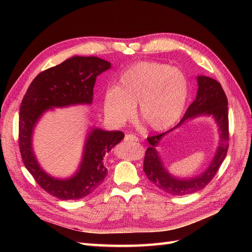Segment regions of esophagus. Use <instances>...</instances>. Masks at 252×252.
I'll return each mask as SVG.
<instances>
[{
    "mask_svg": "<svg viewBox=\"0 0 252 252\" xmlns=\"http://www.w3.org/2000/svg\"><path fill=\"white\" fill-rule=\"evenodd\" d=\"M126 142H138L139 141V139H138V136H135L134 134H126L125 135V139H124Z\"/></svg>",
    "mask_w": 252,
    "mask_h": 252,
    "instance_id": "esophagus-1",
    "label": "esophagus"
}]
</instances>
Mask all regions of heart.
I'll return each mask as SVG.
<instances>
[{
    "mask_svg": "<svg viewBox=\"0 0 252 252\" xmlns=\"http://www.w3.org/2000/svg\"><path fill=\"white\" fill-rule=\"evenodd\" d=\"M188 94L185 75L157 62H139L121 73L117 87L106 91L104 112L113 124L123 125L134 114L154 130L168 128L181 117Z\"/></svg>",
    "mask_w": 252,
    "mask_h": 252,
    "instance_id": "b5f03b06",
    "label": "heart"
}]
</instances>
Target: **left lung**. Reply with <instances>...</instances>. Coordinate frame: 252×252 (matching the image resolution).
<instances>
[{
  "mask_svg": "<svg viewBox=\"0 0 252 252\" xmlns=\"http://www.w3.org/2000/svg\"><path fill=\"white\" fill-rule=\"evenodd\" d=\"M197 89L195 100L189 106L180 123L170 130L157 135L148 136L150 146L145 152L144 171L148 180L158 189L171 195H185L199 191L215 178L220 164L226 158L229 141V128H228V101L220 84L209 77L199 75L196 78ZM209 115L217 122L220 132V143L216 155L209 168L202 175L190 179H179L171 176L163 167L155 147L163 136L179 126L187 119L196 116Z\"/></svg>",
  "mask_w": 252,
  "mask_h": 252,
  "instance_id": "1",
  "label": "left lung"
}]
</instances>
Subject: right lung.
Returning a JSON list of instances; mask_svg holds the SVG:
<instances>
[{
  "label": "right lung",
  "instance_id": "right-lung-1",
  "mask_svg": "<svg viewBox=\"0 0 252 252\" xmlns=\"http://www.w3.org/2000/svg\"><path fill=\"white\" fill-rule=\"evenodd\" d=\"M110 67L109 62L96 57H72L37 74L23 97L19 119V146L23 163L37 184L60 200L83 199L102 184L107 174L104 157L124 139V133L91 128L84 145L79 170L71 178L57 179L43 170L34 156V127L49 109L93 103L96 77Z\"/></svg>",
  "mask_w": 252,
  "mask_h": 252
}]
</instances>
